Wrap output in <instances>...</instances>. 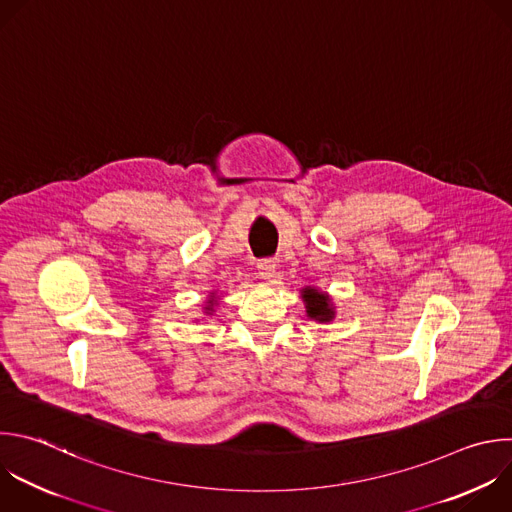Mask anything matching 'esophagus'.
I'll return each instance as SVG.
<instances>
[{
    "mask_svg": "<svg viewBox=\"0 0 512 512\" xmlns=\"http://www.w3.org/2000/svg\"><path fill=\"white\" fill-rule=\"evenodd\" d=\"M275 271H277V265H275L273 259H265V261L259 263V277L261 279H273Z\"/></svg>",
    "mask_w": 512,
    "mask_h": 512,
    "instance_id": "34e87169",
    "label": "esophagus"
}]
</instances>
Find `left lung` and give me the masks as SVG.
Listing matches in <instances>:
<instances>
[{"mask_svg":"<svg viewBox=\"0 0 512 512\" xmlns=\"http://www.w3.org/2000/svg\"><path fill=\"white\" fill-rule=\"evenodd\" d=\"M301 299L305 305V313L309 319L319 321V323H329L335 317V305L331 297L325 291H319L317 287H303L301 289Z\"/></svg>","mask_w":512,"mask_h":512,"instance_id":"obj_1","label":"left lung"}]
</instances>
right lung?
<instances>
[{
  "label": "right lung",
  "mask_w": 512,
  "mask_h": 512,
  "mask_svg": "<svg viewBox=\"0 0 512 512\" xmlns=\"http://www.w3.org/2000/svg\"><path fill=\"white\" fill-rule=\"evenodd\" d=\"M219 299H221V297H219V295H217V291H213V293H211V295H209V297H207V301H205V307H203V309H205V313H207V315H213V311H215V307H217V305H219Z\"/></svg>",
  "instance_id": "add662e5"
}]
</instances>
